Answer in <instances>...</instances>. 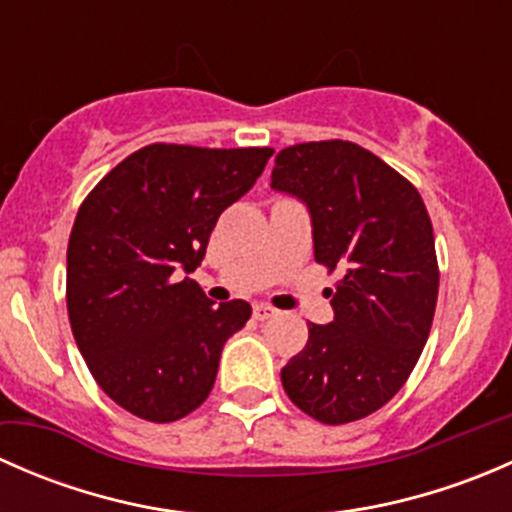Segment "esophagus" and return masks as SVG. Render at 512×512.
<instances>
[{
  "label": "esophagus",
  "instance_id": "1",
  "mask_svg": "<svg viewBox=\"0 0 512 512\" xmlns=\"http://www.w3.org/2000/svg\"><path fill=\"white\" fill-rule=\"evenodd\" d=\"M252 314H255V319H260V322H265V319H270V317H275L277 314V309L275 307H270V304H255V307H252Z\"/></svg>",
  "mask_w": 512,
  "mask_h": 512
}]
</instances>
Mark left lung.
Returning a JSON list of instances; mask_svg holds the SVG:
<instances>
[{
	"mask_svg": "<svg viewBox=\"0 0 512 512\" xmlns=\"http://www.w3.org/2000/svg\"><path fill=\"white\" fill-rule=\"evenodd\" d=\"M270 185L307 203L314 260L344 270L329 292L334 322H309L282 386L317 421H359L394 399L426 347L438 299L431 218L404 175L352 141L282 148Z\"/></svg>",
	"mask_w": 512,
	"mask_h": 512,
	"instance_id": "1",
	"label": "left lung"
}]
</instances>
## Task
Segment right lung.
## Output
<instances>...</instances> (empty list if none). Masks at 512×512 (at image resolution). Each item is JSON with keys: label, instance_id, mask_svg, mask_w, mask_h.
Here are the masks:
<instances>
[{"label": "right lung", "instance_id": "obj_1", "mask_svg": "<svg viewBox=\"0 0 512 512\" xmlns=\"http://www.w3.org/2000/svg\"><path fill=\"white\" fill-rule=\"evenodd\" d=\"M272 153L151 143L81 203L66 250L71 332L96 384L128 414L178 421L213 391L225 342L252 307H213L183 275L203 262L220 213Z\"/></svg>", "mask_w": 512, "mask_h": 512}]
</instances>
